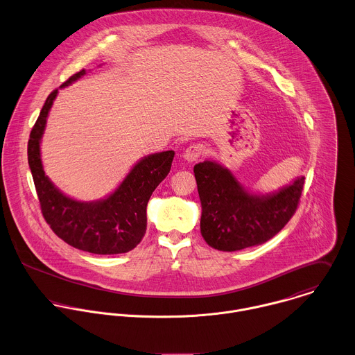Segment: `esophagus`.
<instances>
[{"mask_svg":"<svg viewBox=\"0 0 355 355\" xmlns=\"http://www.w3.org/2000/svg\"><path fill=\"white\" fill-rule=\"evenodd\" d=\"M203 152H205L203 145H200V144H193V145H189V146L185 149L184 157H185V160H188V162H196V160L203 155Z\"/></svg>","mask_w":355,"mask_h":355,"instance_id":"1","label":"esophagus"}]
</instances>
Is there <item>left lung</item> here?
I'll use <instances>...</instances> for the list:
<instances>
[{"instance_id":"1","label":"left lung","mask_w":355,"mask_h":355,"mask_svg":"<svg viewBox=\"0 0 355 355\" xmlns=\"http://www.w3.org/2000/svg\"><path fill=\"white\" fill-rule=\"evenodd\" d=\"M202 203L200 234L221 252L261 245L275 236L297 210L304 177L272 195L249 193L221 164L205 160L193 167Z\"/></svg>"}]
</instances>
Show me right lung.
I'll return each instance as SVG.
<instances>
[{
    "label": "right lung",
    "instance_id": "obj_1",
    "mask_svg": "<svg viewBox=\"0 0 355 355\" xmlns=\"http://www.w3.org/2000/svg\"><path fill=\"white\" fill-rule=\"evenodd\" d=\"M84 74V69L77 71L60 88ZM56 94L58 88L48 95L27 144L28 166L42 217L55 235L78 250L94 254L127 253L145 235L148 202L156 187L170 173L174 152L153 153L139 160L120 187L103 200H73L48 180L40 157V139Z\"/></svg>",
    "mask_w": 355,
    "mask_h": 355
}]
</instances>
